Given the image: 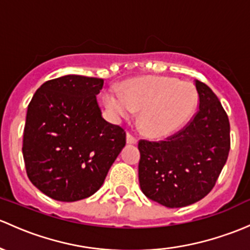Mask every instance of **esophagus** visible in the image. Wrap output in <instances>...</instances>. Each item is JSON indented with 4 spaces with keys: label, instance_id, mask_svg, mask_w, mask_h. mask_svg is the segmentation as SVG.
<instances>
[{
    "label": "esophagus",
    "instance_id": "34e87169",
    "mask_svg": "<svg viewBox=\"0 0 250 250\" xmlns=\"http://www.w3.org/2000/svg\"><path fill=\"white\" fill-rule=\"evenodd\" d=\"M125 140H127V144H129V145H135V144L138 143L136 138H134L132 134H129V133H127V136H125Z\"/></svg>",
    "mask_w": 250,
    "mask_h": 250
}]
</instances>
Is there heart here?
<instances>
[{
  "mask_svg": "<svg viewBox=\"0 0 250 250\" xmlns=\"http://www.w3.org/2000/svg\"><path fill=\"white\" fill-rule=\"evenodd\" d=\"M194 83L169 77L132 79L125 83V94L111 88L104 103L117 118H129L140 111L139 123L147 136L167 138L190 120L198 106Z\"/></svg>",
  "mask_w": 250,
  "mask_h": 250,
  "instance_id": "heart-1",
  "label": "heart"
}]
</instances>
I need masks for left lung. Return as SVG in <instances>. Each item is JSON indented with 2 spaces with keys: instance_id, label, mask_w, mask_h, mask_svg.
I'll return each instance as SVG.
<instances>
[{
  "instance_id": "left-lung-1",
  "label": "left lung",
  "mask_w": 250,
  "mask_h": 250,
  "mask_svg": "<svg viewBox=\"0 0 250 250\" xmlns=\"http://www.w3.org/2000/svg\"><path fill=\"white\" fill-rule=\"evenodd\" d=\"M199 110L186 128L165 141L140 140L139 183L165 207L201 200L214 187L230 151V123L213 91L195 80Z\"/></svg>"
}]
</instances>
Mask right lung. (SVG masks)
<instances>
[{"label":"right lung","mask_w":250,"mask_h":250,"mask_svg":"<svg viewBox=\"0 0 250 250\" xmlns=\"http://www.w3.org/2000/svg\"><path fill=\"white\" fill-rule=\"evenodd\" d=\"M103 79L63 75L44 83L28 104L22 154L36 188L57 201L93 195L125 146L97 102Z\"/></svg>","instance_id":"right-lung-1"}]
</instances>
